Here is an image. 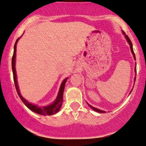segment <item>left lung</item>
<instances>
[{
    "label": "left lung",
    "instance_id": "left-lung-1",
    "mask_svg": "<svg viewBox=\"0 0 146 146\" xmlns=\"http://www.w3.org/2000/svg\"><path fill=\"white\" fill-rule=\"evenodd\" d=\"M122 34H123V35H124V36H125V38H126V41H127L128 43H129V45H130V48H131V52H132V54H133V58H134V59H135V60H136V58H135V53H134V51H133V44H132V43H131V40H130V38H129V36H128L127 35H126L125 33H124V31H122ZM136 71H137V70H136V66H135V73H136ZM135 80H136V76L135 77V79H134V82H135ZM133 89H132V90H131V92H130V94H131V92H132ZM87 104L88 105V106L90 107V108H92V110H94V111H96V112H99V113H105V111H103V110H99V109H97V108H94V107H92V105H89L88 103H87Z\"/></svg>",
    "mask_w": 146,
    "mask_h": 146
}]
</instances>
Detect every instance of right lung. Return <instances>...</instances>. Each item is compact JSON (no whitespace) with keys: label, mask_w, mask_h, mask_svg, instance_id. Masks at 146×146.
<instances>
[{"label":"right lung","mask_w":146,"mask_h":146,"mask_svg":"<svg viewBox=\"0 0 146 146\" xmlns=\"http://www.w3.org/2000/svg\"><path fill=\"white\" fill-rule=\"evenodd\" d=\"M19 37L15 41V45H14V51H13V55L12 57V71H13V80L14 83H15V88H16L17 92L19 96H20V99L22 100L23 103H24V105L27 107L29 110H31V111L35 112V113L40 114V115H53L57 113L59 111L60 109L61 106L62 104V99H63V92H64V86H65V84L66 82V80H68V78L64 79L62 81V84H61L60 87L59 92L58 93V95L56 99H55L53 103H51L50 105H47V106H43L40 108L38 105L33 104V103H29V101H26L23 96L21 95L20 89H19L18 85H17V75H16V71H15V56H16V45L17 43V41H19V39L21 38Z\"/></svg>","instance_id":"right-lung-1"}]
</instances>
